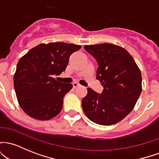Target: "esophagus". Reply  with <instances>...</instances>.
<instances>
[{"label":"esophagus","instance_id":"obj_1","mask_svg":"<svg viewBox=\"0 0 159 159\" xmlns=\"http://www.w3.org/2000/svg\"><path fill=\"white\" fill-rule=\"evenodd\" d=\"M81 50H82V51L84 50V47H82V48H81Z\"/></svg>","mask_w":159,"mask_h":159}]
</instances>
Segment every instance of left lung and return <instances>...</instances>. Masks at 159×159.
Masks as SVG:
<instances>
[{
  "label": "left lung",
  "instance_id": "obj_1",
  "mask_svg": "<svg viewBox=\"0 0 159 159\" xmlns=\"http://www.w3.org/2000/svg\"><path fill=\"white\" fill-rule=\"evenodd\" d=\"M81 48L65 43H42L21 57L13 83L18 102L28 116L48 120L61 112L63 98L72 84L59 75L65 71L71 54Z\"/></svg>",
  "mask_w": 159,
  "mask_h": 159
}]
</instances>
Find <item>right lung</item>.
Masks as SVG:
<instances>
[{
    "label": "right lung",
    "mask_w": 159,
    "mask_h": 159,
    "mask_svg": "<svg viewBox=\"0 0 159 159\" xmlns=\"http://www.w3.org/2000/svg\"><path fill=\"white\" fill-rule=\"evenodd\" d=\"M98 62L96 79L103 90L87 89L82 99L83 111L89 120L102 125L121 121L135 106L142 90L140 69L131 54L122 47L108 43L86 45Z\"/></svg>",
    "instance_id": "obj_1"
}]
</instances>
